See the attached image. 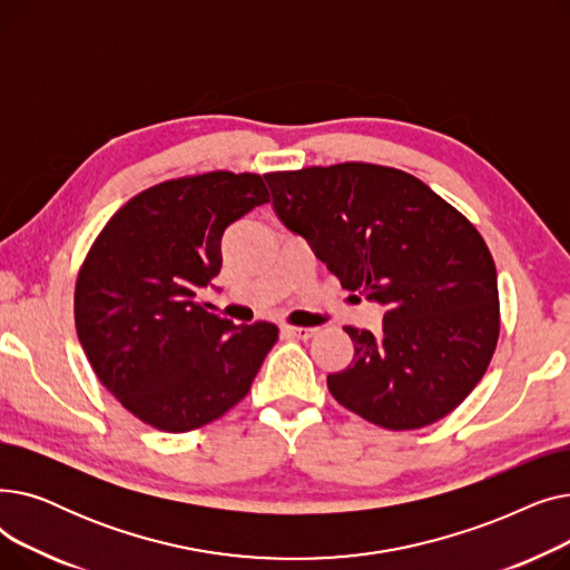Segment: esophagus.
Instances as JSON below:
<instances>
[{"label": "esophagus", "instance_id": "1", "mask_svg": "<svg viewBox=\"0 0 570 570\" xmlns=\"http://www.w3.org/2000/svg\"><path fill=\"white\" fill-rule=\"evenodd\" d=\"M284 333L295 337V340H309L314 337V327H297V325H284Z\"/></svg>", "mask_w": 570, "mask_h": 570}]
</instances>
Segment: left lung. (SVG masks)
Instances as JSON below:
<instances>
[{
	"label": "left lung",
	"instance_id": "8db88e82",
	"mask_svg": "<svg viewBox=\"0 0 570 570\" xmlns=\"http://www.w3.org/2000/svg\"><path fill=\"white\" fill-rule=\"evenodd\" d=\"M279 222L340 284L385 307L346 325L353 361L333 397L385 430H417L464 402L499 340L497 267L473 224L421 179L374 164L267 173Z\"/></svg>",
	"mask_w": 570,
	"mask_h": 570
}]
</instances>
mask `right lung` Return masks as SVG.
Returning a JSON list of instances; mask_svg holds the SVG:
<instances>
[{"mask_svg":"<svg viewBox=\"0 0 570 570\" xmlns=\"http://www.w3.org/2000/svg\"><path fill=\"white\" fill-rule=\"evenodd\" d=\"M261 175L168 179L119 207L76 282V331L106 391L142 423L189 432L243 400L277 325L207 312L226 228L267 203Z\"/></svg>","mask_w":570,"mask_h":570,"instance_id":"obj_1","label":"right lung"}]
</instances>
